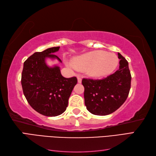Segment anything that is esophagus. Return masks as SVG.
<instances>
[{
	"mask_svg": "<svg viewBox=\"0 0 156 156\" xmlns=\"http://www.w3.org/2000/svg\"><path fill=\"white\" fill-rule=\"evenodd\" d=\"M77 78H78V83H81V82H82V78H81V77H80V76H78Z\"/></svg>",
	"mask_w": 156,
	"mask_h": 156,
	"instance_id": "obj_1",
	"label": "esophagus"
}]
</instances>
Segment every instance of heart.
<instances>
[{"instance_id":"heart-1","label":"heart","mask_w":156,"mask_h":156,"mask_svg":"<svg viewBox=\"0 0 156 156\" xmlns=\"http://www.w3.org/2000/svg\"><path fill=\"white\" fill-rule=\"evenodd\" d=\"M76 65L82 70L94 77H102L111 74L119 64V59L114 54L105 51H94L82 54L74 59ZM72 62H67L69 68L76 69Z\"/></svg>"}]
</instances>
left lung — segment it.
Returning a JSON list of instances; mask_svg holds the SVG:
<instances>
[{"mask_svg":"<svg viewBox=\"0 0 156 156\" xmlns=\"http://www.w3.org/2000/svg\"><path fill=\"white\" fill-rule=\"evenodd\" d=\"M119 68L101 80L83 78L84 103L87 110L96 115H107L117 111L127 98L131 76L126 59L118 53Z\"/></svg>","mask_w":156,"mask_h":156,"instance_id":"obj_1","label":"left lung"}]
</instances>
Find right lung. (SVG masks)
Returning a JSON list of instances; mask_svg holds the SVG:
<instances>
[{
  "label": "right lung",
  "instance_id": "right-lung-1",
  "mask_svg": "<svg viewBox=\"0 0 156 156\" xmlns=\"http://www.w3.org/2000/svg\"><path fill=\"white\" fill-rule=\"evenodd\" d=\"M59 47L48 48L35 52L25 60L21 75L23 94L28 103L35 111L47 117H55L64 112L74 86L76 77L62 76L59 67H49L45 59H61L55 52Z\"/></svg>",
  "mask_w": 156,
  "mask_h": 156
}]
</instances>
